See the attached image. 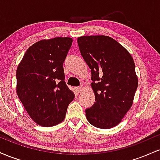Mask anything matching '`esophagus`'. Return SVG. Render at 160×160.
Returning a JSON list of instances; mask_svg holds the SVG:
<instances>
[{
	"label": "esophagus",
	"mask_w": 160,
	"mask_h": 160,
	"mask_svg": "<svg viewBox=\"0 0 160 160\" xmlns=\"http://www.w3.org/2000/svg\"><path fill=\"white\" fill-rule=\"evenodd\" d=\"M82 86H80V87H77L76 88V92L78 93H80V92L82 91Z\"/></svg>",
	"instance_id": "1"
}]
</instances>
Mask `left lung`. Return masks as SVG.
<instances>
[{
	"label": "left lung",
	"mask_w": 160,
	"mask_h": 160,
	"mask_svg": "<svg viewBox=\"0 0 160 160\" xmlns=\"http://www.w3.org/2000/svg\"><path fill=\"white\" fill-rule=\"evenodd\" d=\"M82 58L92 72L95 103L86 109L87 120L95 127L117 126L133 103L138 88L135 65L130 53L111 37L78 38Z\"/></svg>",
	"instance_id": "left-lung-1"
}]
</instances>
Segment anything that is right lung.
<instances>
[{
  "label": "right lung",
  "instance_id": "obj_1",
  "mask_svg": "<svg viewBox=\"0 0 160 160\" xmlns=\"http://www.w3.org/2000/svg\"><path fill=\"white\" fill-rule=\"evenodd\" d=\"M73 40H42L29 47L16 71V92L28 115L41 126H53L65 117L74 93L65 81L63 63Z\"/></svg>",
  "mask_w": 160,
  "mask_h": 160
}]
</instances>
